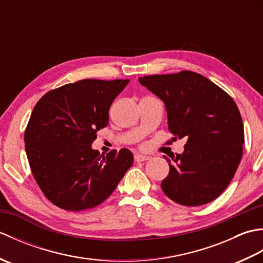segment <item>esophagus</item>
Wrapping results in <instances>:
<instances>
[{
    "instance_id": "34e87169",
    "label": "esophagus",
    "mask_w": 263,
    "mask_h": 263,
    "mask_svg": "<svg viewBox=\"0 0 263 263\" xmlns=\"http://www.w3.org/2000/svg\"><path fill=\"white\" fill-rule=\"evenodd\" d=\"M150 159V156L147 155H141V154H136L135 155V160L136 161H146Z\"/></svg>"
}]
</instances>
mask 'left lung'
<instances>
[{"label":"left lung","instance_id":"1","mask_svg":"<svg viewBox=\"0 0 263 263\" xmlns=\"http://www.w3.org/2000/svg\"><path fill=\"white\" fill-rule=\"evenodd\" d=\"M163 100L174 138L184 152L166 158L170 174L161 189L176 203H209L231 183L243 155L244 126L237 105L220 87L192 71L139 78Z\"/></svg>","mask_w":263,"mask_h":263}]
</instances>
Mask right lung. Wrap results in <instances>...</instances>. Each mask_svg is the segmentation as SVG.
Segmentation results:
<instances>
[{"instance_id": "right-lung-1", "label": "right lung", "mask_w": 263, "mask_h": 263, "mask_svg": "<svg viewBox=\"0 0 263 263\" xmlns=\"http://www.w3.org/2000/svg\"><path fill=\"white\" fill-rule=\"evenodd\" d=\"M127 83L80 80L48 91L33 107L25 131L27 157L38 186L59 208L81 211L104 202L132 166L126 148L106 156L91 148Z\"/></svg>"}]
</instances>
